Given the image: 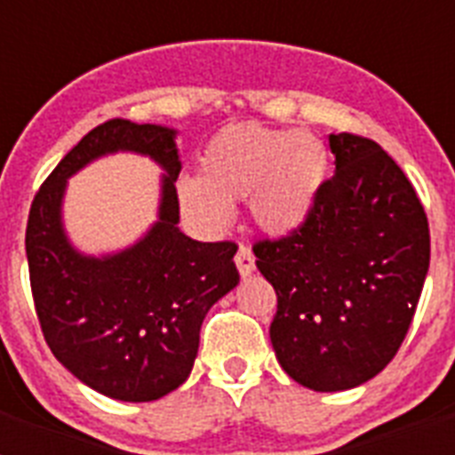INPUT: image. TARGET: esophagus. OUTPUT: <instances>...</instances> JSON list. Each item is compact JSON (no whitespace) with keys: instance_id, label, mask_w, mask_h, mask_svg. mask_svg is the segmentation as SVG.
Listing matches in <instances>:
<instances>
[{"instance_id":"obj_1","label":"esophagus","mask_w":455,"mask_h":455,"mask_svg":"<svg viewBox=\"0 0 455 455\" xmlns=\"http://www.w3.org/2000/svg\"><path fill=\"white\" fill-rule=\"evenodd\" d=\"M235 267L241 271V276H250L255 271V255L248 245H238V252H235Z\"/></svg>"}]
</instances>
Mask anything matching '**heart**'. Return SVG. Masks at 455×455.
<instances>
[{"instance_id": "1", "label": "heart", "mask_w": 455, "mask_h": 455, "mask_svg": "<svg viewBox=\"0 0 455 455\" xmlns=\"http://www.w3.org/2000/svg\"><path fill=\"white\" fill-rule=\"evenodd\" d=\"M200 177L177 184L179 205L207 228L231 221V203L250 200L257 227L295 234L309 220L328 177V148L311 132L228 124L200 153Z\"/></svg>"}]
</instances>
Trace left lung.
I'll return each mask as SVG.
<instances>
[{"label": "left lung", "mask_w": 455, "mask_h": 455, "mask_svg": "<svg viewBox=\"0 0 455 455\" xmlns=\"http://www.w3.org/2000/svg\"><path fill=\"white\" fill-rule=\"evenodd\" d=\"M328 141L335 174L309 220L252 248L278 298V363L314 392L359 387L395 359L430 267L427 217L402 167L371 139Z\"/></svg>", "instance_id": "obj_1"}]
</instances>
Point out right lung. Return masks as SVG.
<instances>
[{
  "mask_svg": "<svg viewBox=\"0 0 455 455\" xmlns=\"http://www.w3.org/2000/svg\"><path fill=\"white\" fill-rule=\"evenodd\" d=\"M177 130L108 120L68 153L32 200L25 252L39 325L53 356L87 387L120 402H156L191 375L200 325L238 285L235 243L179 231ZM148 155L164 167L158 221L113 256H84L62 228L67 179L110 152Z\"/></svg>",
  "mask_w": 455,
  "mask_h": 455,
  "instance_id": "right-lung-1",
  "label": "right lung"
}]
</instances>
